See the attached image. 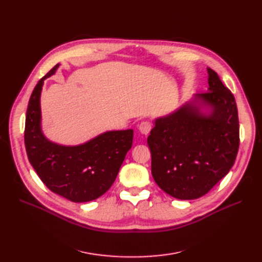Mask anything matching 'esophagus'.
I'll return each mask as SVG.
<instances>
[{"label": "esophagus", "instance_id": "34e87169", "mask_svg": "<svg viewBox=\"0 0 262 262\" xmlns=\"http://www.w3.org/2000/svg\"><path fill=\"white\" fill-rule=\"evenodd\" d=\"M150 129H152V124H150L149 122H147V121H143V122H141V123H140V125H139V130H140V133H141V134H143V135H147V134L150 132Z\"/></svg>", "mask_w": 262, "mask_h": 262}]
</instances>
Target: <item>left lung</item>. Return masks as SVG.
Masks as SVG:
<instances>
[{
  "mask_svg": "<svg viewBox=\"0 0 262 262\" xmlns=\"http://www.w3.org/2000/svg\"><path fill=\"white\" fill-rule=\"evenodd\" d=\"M209 89L198 96L212 107L209 117L186 105L157 119L147 137L152 175L166 193L178 200L203 196L235 163L240 137L235 96L208 68Z\"/></svg>",
  "mask_w": 262,
  "mask_h": 262,
  "instance_id": "left-lung-1",
  "label": "left lung"
}]
</instances>
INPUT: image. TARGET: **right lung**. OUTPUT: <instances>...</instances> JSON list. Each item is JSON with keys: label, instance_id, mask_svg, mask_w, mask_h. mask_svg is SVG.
<instances>
[{"label": "right lung", "instance_id": "right-lung-1", "mask_svg": "<svg viewBox=\"0 0 262 262\" xmlns=\"http://www.w3.org/2000/svg\"><path fill=\"white\" fill-rule=\"evenodd\" d=\"M58 66L38 81L30 98L24 129L26 154L52 192L74 203L89 202L103 195L114 184L132 147L134 130L107 132L78 146H61L47 140L40 130V92L43 80Z\"/></svg>", "mask_w": 262, "mask_h": 262}]
</instances>
